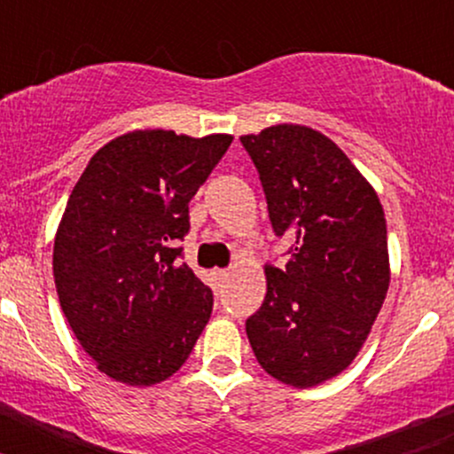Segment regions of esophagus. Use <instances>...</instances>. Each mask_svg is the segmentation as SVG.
<instances>
[{
    "label": "esophagus",
    "instance_id": "1",
    "mask_svg": "<svg viewBox=\"0 0 454 454\" xmlns=\"http://www.w3.org/2000/svg\"><path fill=\"white\" fill-rule=\"evenodd\" d=\"M214 277H215V282H218V286H220V284H224L227 279H230V270H214Z\"/></svg>",
    "mask_w": 454,
    "mask_h": 454
}]
</instances>
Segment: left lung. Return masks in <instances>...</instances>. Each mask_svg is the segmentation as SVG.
Returning a JSON list of instances; mask_svg holds the SVG:
<instances>
[{
  "label": "left lung",
  "instance_id": "1",
  "mask_svg": "<svg viewBox=\"0 0 454 454\" xmlns=\"http://www.w3.org/2000/svg\"><path fill=\"white\" fill-rule=\"evenodd\" d=\"M240 143L259 170L272 230L295 239L284 270L266 266L247 339L268 375L316 387L350 366L387 298L384 208L343 150L311 127L275 124Z\"/></svg>",
  "mask_w": 454,
  "mask_h": 454
}]
</instances>
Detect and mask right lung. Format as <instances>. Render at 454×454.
<instances>
[{"instance_id":"add662e5","label":"right lung","mask_w":454,"mask_h":454,"mask_svg":"<svg viewBox=\"0 0 454 454\" xmlns=\"http://www.w3.org/2000/svg\"><path fill=\"white\" fill-rule=\"evenodd\" d=\"M234 136L122 134L95 152L54 239V284L72 332L104 375L152 387L177 372L214 309L179 263L188 202Z\"/></svg>"}]
</instances>
